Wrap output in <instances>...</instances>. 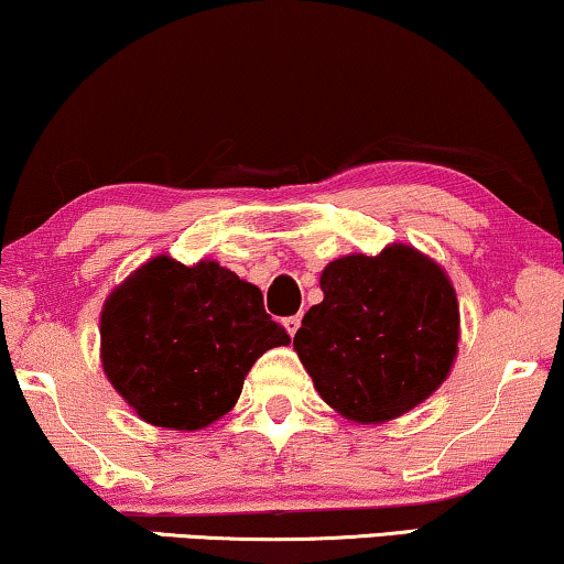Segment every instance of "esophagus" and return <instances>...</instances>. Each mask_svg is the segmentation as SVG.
Wrapping results in <instances>:
<instances>
[{"mask_svg":"<svg viewBox=\"0 0 564 564\" xmlns=\"http://www.w3.org/2000/svg\"><path fill=\"white\" fill-rule=\"evenodd\" d=\"M300 315H290V318H284V328H288V334L290 336H295L297 334V328H300Z\"/></svg>","mask_w":564,"mask_h":564,"instance_id":"esophagus-1","label":"esophagus"}]
</instances>
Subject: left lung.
Listing matches in <instances>:
<instances>
[{"label":"left lung","instance_id":"obj_1","mask_svg":"<svg viewBox=\"0 0 564 564\" xmlns=\"http://www.w3.org/2000/svg\"><path fill=\"white\" fill-rule=\"evenodd\" d=\"M321 290L292 346L318 395L344 419L392 421L446 380L459 305L436 261L405 243L377 257L349 253L323 269Z\"/></svg>","mask_w":564,"mask_h":564}]
</instances>
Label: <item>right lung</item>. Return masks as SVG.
Wrapping results in <instances>:
<instances>
[{"mask_svg": "<svg viewBox=\"0 0 564 564\" xmlns=\"http://www.w3.org/2000/svg\"><path fill=\"white\" fill-rule=\"evenodd\" d=\"M102 369L143 421L197 431L226 415L261 354L290 344L257 284L220 267L156 257L105 300Z\"/></svg>", "mask_w": 564, "mask_h": 564, "instance_id": "1", "label": "right lung"}]
</instances>
